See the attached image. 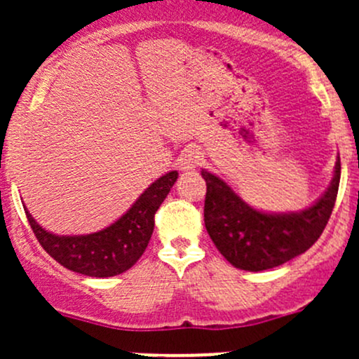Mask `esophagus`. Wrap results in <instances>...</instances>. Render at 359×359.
<instances>
[{
    "label": "esophagus",
    "instance_id": "1",
    "mask_svg": "<svg viewBox=\"0 0 359 359\" xmlns=\"http://www.w3.org/2000/svg\"><path fill=\"white\" fill-rule=\"evenodd\" d=\"M203 162V155L197 150H187L180 156L179 165L182 170H196V167H199V163Z\"/></svg>",
    "mask_w": 359,
    "mask_h": 359
}]
</instances>
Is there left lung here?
Segmentation results:
<instances>
[{
  "label": "left lung",
  "mask_w": 359,
  "mask_h": 359,
  "mask_svg": "<svg viewBox=\"0 0 359 359\" xmlns=\"http://www.w3.org/2000/svg\"><path fill=\"white\" fill-rule=\"evenodd\" d=\"M203 177L204 224L212 243L236 269L262 271L299 257L319 240L336 204L341 162L327 192L312 208L292 214L255 211L216 175L203 170Z\"/></svg>",
  "instance_id": "left-lung-1"
}]
</instances>
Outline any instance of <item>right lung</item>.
<instances>
[{"mask_svg": "<svg viewBox=\"0 0 359 359\" xmlns=\"http://www.w3.org/2000/svg\"><path fill=\"white\" fill-rule=\"evenodd\" d=\"M177 172L155 180L121 219L88 236H55L36 224L30 212L27 219L40 246L67 270L88 277H114L138 262L147 250L155 226V212L170 192Z\"/></svg>", "mask_w": 359, "mask_h": 359, "instance_id": "1", "label": "right lung"}]
</instances>
